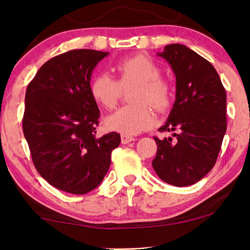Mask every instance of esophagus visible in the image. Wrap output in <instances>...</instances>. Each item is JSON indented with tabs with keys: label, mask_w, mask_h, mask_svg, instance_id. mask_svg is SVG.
Returning a JSON list of instances; mask_svg holds the SVG:
<instances>
[{
	"label": "esophagus",
	"mask_w": 250,
	"mask_h": 250,
	"mask_svg": "<svg viewBox=\"0 0 250 250\" xmlns=\"http://www.w3.org/2000/svg\"><path fill=\"white\" fill-rule=\"evenodd\" d=\"M121 140H122V143H123V145H126V143H129V142L134 141V138H133V136L126 135V134H122V136H121Z\"/></svg>",
	"instance_id": "1"
}]
</instances>
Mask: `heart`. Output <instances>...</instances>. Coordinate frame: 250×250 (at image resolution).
Listing matches in <instances>:
<instances>
[{"label": "heart", "instance_id": "obj_1", "mask_svg": "<svg viewBox=\"0 0 250 250\" xmlns=\"http://www.w3.org/2000/svg\"><path fill=\"white\" fill-rule=\"evenodd\" d=\"M118 80L100 74L91 82L92 97L104 109H112L122 97L123 88L135 85L131 93L134 104L123 105L105 118V127L132 135L145 131L155 122L149 103L157 111H166L173 101V87L160 77V68L146 54L123 58L116 63Z\"/></svg>", "mask_w": 250, "mask_h": 250}]
</instances>
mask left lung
I'll list each match as a JSON object with an SVG mask.
<instances>
[{
    "instance_id": "1",
    "label": "left lung",
    "mask_w": 250,
    "mask_h": 250,
    "mask_svg": "<svg viewBox=\"0 0 250 250\" xmlns=\"http://www.w3.org/2000/svg\"><path fill=\"white\" fill-rule=\"evenodd\" d=\"M160 57L176 77V100L159 132L173 136L157 143L152 167L175 187L197 183L213 168L227 132V93L209 61L182 44H169Z\"/></svg>"
}]
</instances>
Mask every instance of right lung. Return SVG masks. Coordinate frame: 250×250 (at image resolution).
Masks as SVG:
<instances>
[{
  "instance_id": "right-lung-1",
  "label": "right lung",
  "mask_w": 250,
  "mask_h": 250,
  "mask_svg": "<svg viewBox=\"0 0 250 250\" xmlns=\"http://www.w3.org/2000/svg\"><path fill=\"white\" fill-rule=\"evenodd\" d=\"M108 52L70 50L47 60L26 90L22 131L34 166L51 186L85 194L102 182L121 135L95 138L100 112L91 75Z\"/></svg>"
}]
</instances>
